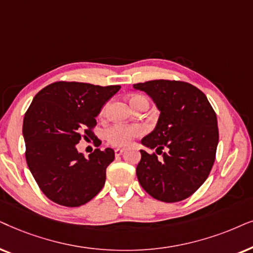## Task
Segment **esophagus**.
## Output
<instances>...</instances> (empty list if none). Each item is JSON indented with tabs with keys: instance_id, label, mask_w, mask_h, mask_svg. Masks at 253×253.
<instances>
[{
	"instance_id": "34e87169",
	"label": "esophagus",
	"mask_w": 253,
	"mask_h": 253,
	"mask_svg": "<svg viewBox=\"0 0 253 253\" xmlns=\"http://www.w3.org/2000/svg\"><path fill=\"white\" fill-rule=\"evenodd\" d=\"M125 151L124 148H117L116 150H114V154H116V156H120L121 154H123Z\"/></svg>"
}]
</instances>
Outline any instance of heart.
Wrapping results in <instances>:
<instances>
[{"label": "heart", "mask_w": 253, "mask_h": 253, "mask_svg": "<svg viewBox=\"0 0 253 253\" xmlns=\"http://www.w3.org/2000/svg\"><path fill=\"white\" fill-rule=\"evenodd\" d=\"M143 96H134L130 99V103L136 102L139 99H143ZM107 111V104L103 106L100 114H105ZM143 134V128L140 125H133V124H116L113 126H110L109 128L105 130V137L106 141L111 146L114 147H125L128 146L134 139L141 136Z\"/></svg>", "instance_id": "b5f03b06"}]
</instances>
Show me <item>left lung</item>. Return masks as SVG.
I'll return each mask as SVG.
<instances>
[{
    "label": "left lung",
    "mask_w": 253,
    "mask_h": 253,
    "mask_svg": "<svg viewBox=\"0 0 253 253\" xmlns=\"http://www.w3.org/2000/svg\"><path fill=\"white\" fill-rule=\"evenodd\" d=\"M134 87L147 92L161 111L156 128L141 142L156 148L162 158L140 150L139 183L160 201L186 199L205 183L213 168L218 143L216 113L201 90L183 81L154 80Z\"/></svg>",
    "instance_id": "1"
}]
</instances>
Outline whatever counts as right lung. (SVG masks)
<instances>
[{"mask_svg":"<svg viewBox=\"0 0 253 253\" xmlns=\"http://www.w3.org/2000/svg\"><path fill=\"white\" fill-rule=\"evenodd\" d=\"M120 85L59 81L43 87L24 116L25 158L38 186L49 200L79 207L95 198L106 179L114 151L95 149L84 157L76 149L81 139H95L96 117Z\"/></svg>","mask_w":253,"mask_h":253,"instance_id":"add662e5","label":"right lung"}]
</instances>
